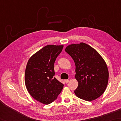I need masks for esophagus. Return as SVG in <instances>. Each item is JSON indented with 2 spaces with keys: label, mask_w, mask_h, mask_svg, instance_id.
<instances>
[{
  "label": "esophagus",
  "mask_w": 121,
  "mask_h": 121,
  "mask_svg": "<svg viewBox=\"0 0 121 121\" xmlns=\"http://www.w3.org/2000/svg\"><path fill=\"white\" fill-rule=\"evenodd\" d=\"M65 83L67 84V83H68L69 82V79H65Z\"/></svg>",
  "instance_id": "obj_1"
}]
</instances>
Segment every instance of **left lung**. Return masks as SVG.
<instances>
[{
  "label": "left lung",
  "instance_id": "left-lung-1",
  "mask_svg": "<svg viewBox=\"0 0 121 121\" xmlns=\"http://www.w3.org/2000/svg\"><path fill=\"white\" fill-rule=\"evenodd\" d=\"M65 52L75 64L78 87L74 93L79 98L91 101L103 94L109 79L106 62L97 51L84 43L68 46Z\"/></svg>",
  "mask_w": 121,
  "mask_h": 121
}]
</instances>
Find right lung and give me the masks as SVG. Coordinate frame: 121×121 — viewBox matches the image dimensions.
<instances>
[{"label":"right lung","instance_id":"right-lung-1","mask_svg":"<svg viewBox=\"0 0 121 121\" xmlns=\"http://www.w3.org/2000/svg\"><path fill=\"white\" fill-rule=\"evenodd\" d=\"M63 46L49 45L29 59L25 73V83L30 94L38 101L48 104L55 101L64 85L55 76L54 63Z\"/></svg>","mask_w":121,"mask_h":121}]
</instances>
